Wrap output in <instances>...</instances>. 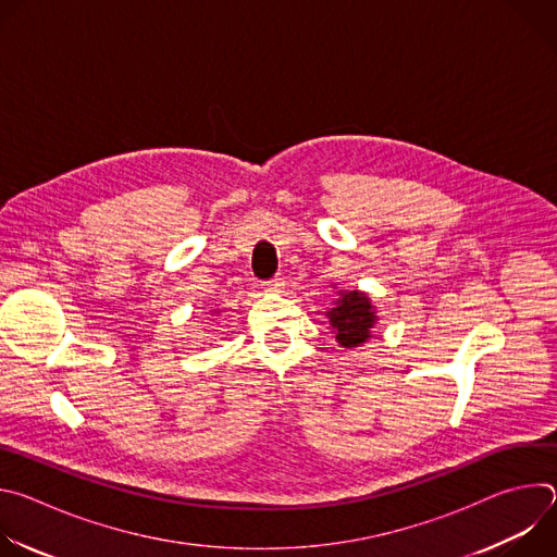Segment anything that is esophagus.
<instances>
[{
    "label": "esophagus",
    "mask_w": 557,
    "mask_h": 557,
    "mask_svg": "<svg viewBox=\"0 0 557 557\" xmlns=\"http://www.w3.org/2000/svg\"><path fill=\"white\" fill-rule=\"evenodd\" d=\"M262 286H264V290H269V293H280V290H282V286H284V277L275 275V277L267 280Z\"/></svg>",
    "instance_id": "34e87169"
}]
</instances>
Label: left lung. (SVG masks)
<instances>
[{
    "instance_id": "obj_1",
    "label": "left lung",
    "mask_w": 557,
    "mask_h": 557,
    "mask_svg": "<svg viewBox=\"0 0 557 557\" xmlns=\"http://www.w3.org/2000/svg\"><path fill=\"white\" fill-rule=\"evenodd\" d=\"M329 322L337 333V342L346 348L359 346L370 337V329L374 326V312L370 306V299L359 293H346L337 301L335 308L329 310Z\"/></svg>"
}]
</instances>
